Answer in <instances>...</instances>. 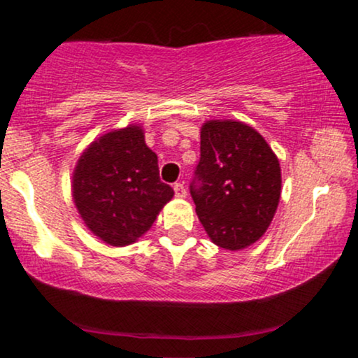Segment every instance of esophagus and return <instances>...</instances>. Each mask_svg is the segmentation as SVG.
I'll use <instances>...</instances> for the list:
<instances>
[{
    "instance_id": "1",
    "label": "esophagus",
    "mask_w": 358,
    "mask_h": 358,
    "mask_svg": "<svg viewBox=\"0 0 358 358\" xmlns=\"http://www.w3.org/2000/svg\"><path fill=\"white\" fill-rule=\"evenodd\" d=\"M174 192H176V197H180V199L187 196L186 186H184V184H180V182H176L174 184Z\"/></svg>"
}]
</instances>
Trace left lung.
Masks as SVG:
<instances>
[{
  "label": "left lung",
  "mask_w": 358,
  "mask_h": 358,
  "mask_svg": "<svg viewBox=\"0 0 358 358\" xmlns=\"http://www.w3.org/2000/svg\"><path fill=\"white\" fill-rule=\"evenodd\" d=\"M191 196L214 245L245 250L266 233L275 217L281 196L278 157L245 122L206 120Z\"/></svg>",
  "instance_id": "8db88e82"
}]
</instances>
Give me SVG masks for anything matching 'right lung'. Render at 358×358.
I'll list each match as a JSON object with an SVG mask.
<instances>
[{
  "instance_id": "1",
  "label": "right lung",
  "mask_w": 358,
  "mask_h": 358,
  "mask_svg": "<svg viewBox=\"0 0 358 358\" xmlns=\"http://www.w3.org/2000/svg\"><path fill=\"white\" fill-rule=\"evenodd\" d=\"M172 196V187L161 182L157 155L147 147L138 124L95 138L71 176L80 217L94 236L117 248L145 234Z\"/></svg>"
}]
</instances>
